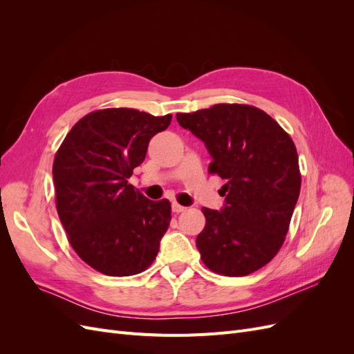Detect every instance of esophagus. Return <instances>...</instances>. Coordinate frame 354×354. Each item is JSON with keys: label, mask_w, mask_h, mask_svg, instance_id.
I'll use <instances>...</instances> for the list:
<instances>
[{"label": "esophagus", "mask_w": 354, "mask_h": 354, "mask_svg": "<svg viewBox=\"0 0 354 354\" xmlns=\"http://www.w3.org/2000/svg\"><path fill=\"white\" fill-rule=\"evenodd\" d=\"M171 209H173V212L178 214V212H183L186 208H185V207H181L180 203H177V202H173V205H171Z\"/></svg>", "instance_id": "obj_1"}]
</instances>
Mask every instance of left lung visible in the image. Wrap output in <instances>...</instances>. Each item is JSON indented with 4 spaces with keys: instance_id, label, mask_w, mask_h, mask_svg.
<instances>
[{
    "instance_id": "obj_1",
    "label": "left lung",
    "mask_w": 354,
    "mask_h": 354,
    "mask_svg": "<svg viewBox=\"0 0 354 354\" xmlns=\"http://www.w3.org/2000/svg\"><path fill=\"white\" fill-rule=\"evenodd\" d=\"M178 124L203 142L208 167L223 185L224 207L202 208L205 227L196 246L209 270L246 276L281 250L301 187L297 149L283 128L248 104H214L177 113Z\"/></svg>"
}]
</instances>
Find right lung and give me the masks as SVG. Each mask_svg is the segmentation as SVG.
<instances>
[{
  "label": "right lung",
  "instance_id": "obj_1",
  "mask_svg": "<svg viewBox=\"0 0 354 354\" xmlns=\"http://www.w3.org/2000/svg\"><path fill=\"white\" fill-rule=\"evenodd\" d=\"M171 118L128 108L95 111L60 145L53 162L57 214L72 248L94 270L131 276L156 259L171 203L145 198L128 178Z\"/></svg>",
  "mask_w": 354,
  "mask_h": 354
}]
</instances>
